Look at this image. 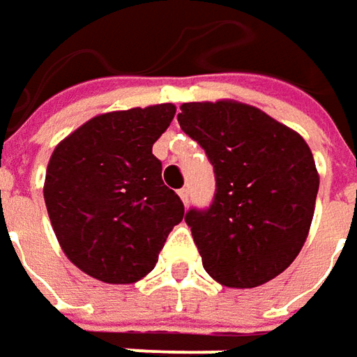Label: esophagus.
Returning a JSON list of instances; mask_svg holds the SVG:
<instances>
[{"instance_id": "obj_1", "label": "esophagus", "mask_w": 357, "mask_h": 357, "mask_svg": "<svg viewBox=\"0 0 357 357\" xmlns=\"http://www.w3.org/2000/svg\"><path fill=\"white\" fill-rule=\"evenodd\" d=\"M178 194H179V198H181V202H183V204H188V200H190V192H188V188H181Z\"/></svg>"}]
</instances>
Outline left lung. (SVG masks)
<instances>
[{
    "label": "left lung",
    "mask_w": 357,
    "mask_h": 357,
    "mask_svg": "<svg viewBox=\"0 0 357 357\" xmlns=\"http://www.w3.org/2000/svg\"><path fill=\"white\" fill-rule=\"evenodd\" d=\"M181 130L204 149L216 190L185 222L208 274L229 288H255L282 274L307 241L319 174L301 135L237 102H190Z\"/></svg>",
    "instance_id": "obj_1"
}]
</instances>
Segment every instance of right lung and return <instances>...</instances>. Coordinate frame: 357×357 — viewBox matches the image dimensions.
<instances>
[{"label":"right lung","instance_id":"1","mask_svg":"<svg viewBox=\"0 0 357 357\" xmlns=\"http://www.w3.org/2000/svg\"><path fill=\"white\" fill-rule=\"evenodd\" d=\"M176 106L91 118L52 151L45 202L65 255L87 275L132 284L157 264L183 202L161 179L153 143Z\"/></svg>","mask_w":357,"mask_h":357}]
</instances>
